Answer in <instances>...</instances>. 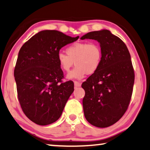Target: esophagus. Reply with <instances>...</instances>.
I'll use <instances>...</instances> for the list:
<instances>
[{
	"instance_id": "obj_1",
	"label": "esophagus",
	"mask_w": 150,
	"mask_h": 150,
	"mask_svg": "<svg viewBox=\"0 0 150 150\" xmlns=\"http://www.w3.org/2000/svg\"><path fill=\"white\" fill-rule=\"evenodd\" d=\"M74 86L76 87H79V86H81V83L80 82H77V81H74Z\"/></svg>"
}]
</instances>
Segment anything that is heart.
Returning a JSON list of instances; mask_svg holds the SVG:
<instances>
[{"mask_svg":"<svg viewBox=\"0 0 150 150\" xmlns=\"http://www.w3.org/2000/svg\"><path fill=\"white\" fill-rule=\"evenodd\" d=\"M66 55L59 53L57 62L60 68L68 71L74 62L75 68L67 75V79H82L98 70L102 61L101 48L97 42H76L66 50Z\"/></svg>","mask_w":150,"mask_h":150,"instance_id":"obj_1","label":"heart"}]
</instances>
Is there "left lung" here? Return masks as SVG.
Here are the masks:
<instances>
[{
    "label": "left lung",
    "instance_id": "obj_1",
    "mask_svg": "<svg viewBox=\"0 0 150 150\" xmlns=\"http://www.w3.org/2000/svg\"><path fill=\"white\" fill-rule=\"evenodd\" d=\"M80 39L97 40L102 51L99 69L82 84L84 116L95 127H108L122 118L131 101L134 80L131 55L123 41L110 30L88 32Z\"/></svg>",
    "mask_w": 150,
    "mask_h": 150
}]
</instances>
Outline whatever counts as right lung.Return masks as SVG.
Instances as JSON below:
<instances>
[{
	"label": "right lung",
	"mask_w": 150,
	"mask_h": 150,
	"mask_svg": "<svg viewBox=\"0 0 150 150\" xmlns=\"http://www.w3.org/2000/svg\"><path fill=\"white\" fill-rule=\"evenodd\" d=\"M57 30L38 32L19 51L14 76L21 107L38 125L57 121L74 90V82L62 83L57 55L63 47L77 40Z\"/></svg>",
	"instance_id": "obj_1"
}]
</instances>
